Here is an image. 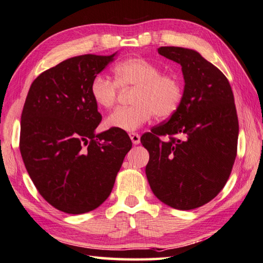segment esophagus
<instances>
[{"label":"esophagus","instance_id":"esophagus-1","mask_svg":"<svg viewBox=\"0 0 263 263\" xmlns=\"http://www.w3.org/2000/svg\"><path fill=\"white\" fill-rule=\"evenodd\" d=\"M130 138L133 145H139V143H140V136H139L138 133H130Z\"/></svg>","mask_w":263,"mask_h":263}]
</instances>
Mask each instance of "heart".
<instances>
[{"label":"heart","instance_id":"1","mask_svg":"<svg viewBox=\"0 0 263 263\" xmlns=\"http://www.w3.org/2000/svg\"><path fill=\"white\" fill-rule=\"evenodd\" d=\"M114 82L98 76L90 93L97 106L110 108L115 104L117 86H135L131 107H120L106 118V126L133 132L154 116L167 118L178 110L183 96V84L174 73H162L159 67L143 58H128L112 68Z\"/></svg>","mask_w":263,"mask_h":263}]
</instances>
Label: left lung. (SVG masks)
Here are the masks:
<instances>
[{"instance_id":"obj_1","label":"left lung","mask_w":263,"mask_h":263,"mask_svg":"<svg viewBox=\"0 0 263 263\" xmlns=\"http://www.w3.org/2000/svg\"><path fill=\"white\" fill-rule=\"evenodd\" d=\"M158 53L181 66L184 87L178 110L140 139L149 152L146 176L161 202L193 210L217 196L233 168L239 131L234 93L197 51L161 46Z\"/></svg>"}]
</instances>
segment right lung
<instances>
[{"label": "right lung", "instance_id": "obj_1", "mask_svg": "<svg viewBox=\"0 0 263 263\" xmlns=\"http://www.w3.org/2000/svg\"><path fill=\"white\" fill-rule=\"evenodd\" d=\"M110 55L83 54L43 71L29 87L20 123V153L42 197L69 214L105 202L132 147L125 131L96 133L101 122L90 93Z\"/></svg>", "mask_w": 263, "mask_h": 263}]
</instances>
